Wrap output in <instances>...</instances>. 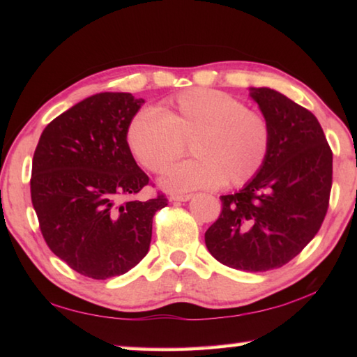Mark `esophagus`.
<instances>
[{"mask_svg": "<svg viewBox=\"0 0 357 357\" xmlns=\"http://www.w3.org/2000/svg\"><path fill=\"white\" fill-rule=\"evenodd\" d=\"M192 198L190 193H187V195H172L170 200L172 202H189Z\"/></svg>", "mask_w": 357, "mask_h": 357, "instance_id": "obj_1", "label": "esophagus"}]
</instances>
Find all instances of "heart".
I'll return each instance as SVG.
<instances>
[{
  "label": "heart",
  "mask_w": 357,
  "mask_h": 357,
  "mask_svg": "<svg viewBox=\"0 0 357 357\" xmlns=\"http://www.w3.org/2000/svg\"><path fill=\"white\" fill-rule=\"evenodd\" d=\"M273 130L263 113L217 89L178 94L164 113L142 108L129 121L126 142L146 170L160 173L184 153L192 157L168 168L162 185L172 192L244 185L268 159Z\"/></svg>",
  "instance_id": "1"
}]
</instances>
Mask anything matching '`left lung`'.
I'll list each match as a JSON object with an SVG mask.
<instances>
[{
	"instance_id": "1",
	"label": "left lung",
	"mask_w": 357,
	"mask_h": 357,
	"mask_svg": "<svg viewBox=\"0 0 357 357\" xmlns=\"http://www.w3.org/2000/svg\"><path fill=\"white\" fill-rule=\"evenodd\" d=\"M269 119L264 165L233 195L204 243L217 261L247 273L282 268L315 238L328 213L332 151L315 114L271 88H250Z\"/></svg>"
}]
</instances>
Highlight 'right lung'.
<instances>
[{
  "mask_svg": "<svg viewBox=\"0 0 357 357\" xmlns=\"http://www.w3.org/2000/svg\"><path fill=\"white\" fill-rule=\"evenodd\" d=\"M143 99L99 93L59 114L42 132L33 157L31 202L47 245L89 279L126 274L142 261L153 217L165 195H135L149 184L126 142Z\"/></svg>",
  "mask_w": 357,
  "mask_h": 357,
  "instance_id": "obj_1",
  "label": "right lung"
}]
</instances>
